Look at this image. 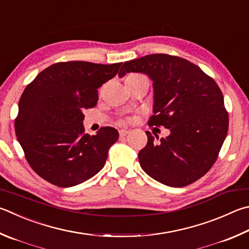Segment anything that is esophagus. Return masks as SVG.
I'll return each mask as SVG.
<instances>
[{"mask_svg": "<svg viewBox=\"0 0 249 249\" xmlns=\"http://www.w3.org/2000/svg\"><path fill=\"white\" fill-rule=\"evenodd\" d=\"M119 133H120V136H125V135H127L129 133V130L123 128V129H120Z\"/></svg>", "mask_w": 249, "mask_h": 249, "instance_id": "1", "label": "esophagus"}]
</instances>
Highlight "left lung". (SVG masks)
Segmentation results:
<instances>
[{"label":"left lung","instance_id":"obj_1","mask_svg":"<svg viewBox=\"0 0 249 249\" xmlns=\"http://www.w3.org/2000/svg\"><path fill=\"white\" fill-rule=\"evenodd\" d=\"M127 73L146 74L152 80L153 115L148 124L170 129L157 142L146 132L148 142L138 153L142 170L166 186L196 182L213 165L228 134L229 115L219 86L200 67L169 54L125 62L119 76Z\"/></svg>","mask_w":249,"mask_h":249}]
</instances>
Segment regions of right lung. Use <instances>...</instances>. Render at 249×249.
Returning <instances> with one entry per match:
<instances>
[{
	"mask_svg": "<svg viewBox=\"0 0 249 249\" xmlns=\"http://www.w3.org/2000/svg\"><path fill=\"white\" fill-rule=\"evenodd\" d=\"M122 63H55L39 73L18 103L15 133L29 165L58 187L91 178L106 164L119 139L113 127L85 134L84 110L98 102V89L119 73Z\"/></svg>",
	"mask_w": 249,
	"mask_h": 249,
	"instance_id": "add662e5",
	"label": "right lung"
}]
</instances>
